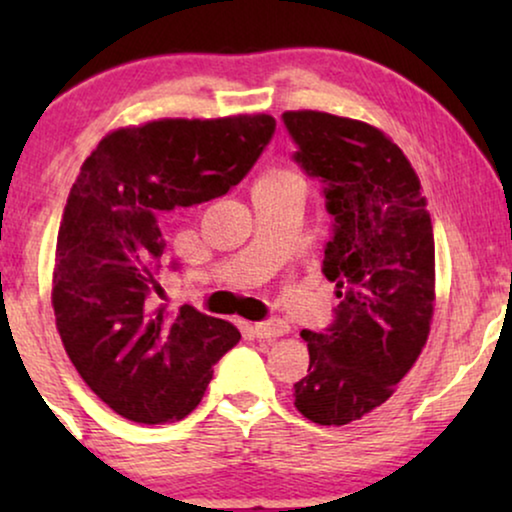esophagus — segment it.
Returning a JSON list of instances; mask_svg holds the SVG:
<instances>
[{
  "instance_id": "esophagus-1",
  "label": "esophagus",
  "mask_w": 512,
  "mask_h": 512,
  "mask_svg": "<svg viewBox=\"0 0 512 512\" xmlns=\"http://www.w3.org/2000/svg\"><path fill=\"white\" fill-rule=\"evenodd\" d=\"M286 333H289V324L282 319H270V321H261V324H254V335L261 340H272Z\"/></svg>"
}]
</instances>
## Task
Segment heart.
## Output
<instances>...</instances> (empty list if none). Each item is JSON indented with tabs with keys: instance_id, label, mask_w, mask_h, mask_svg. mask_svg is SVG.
I'll list each match as a JSON object with an SVG mask.
<instances>
[{
	"instance_id": "obj_1",
	"label": "heart",
	"mask_w": 512,
	"mask_h": 512,
	"mask_svg": "<svg viewBox=\"0 0 512 512\" xmlns=\"http://www.w3.org/2000/svg\"><path fill=\"white\" fill-rule=\"evenodd\" d=\"M277 184H300V181L293 172L272 167V170H268L261 179H258L256 186H277Z\"/></svg>"
}]
</instances>
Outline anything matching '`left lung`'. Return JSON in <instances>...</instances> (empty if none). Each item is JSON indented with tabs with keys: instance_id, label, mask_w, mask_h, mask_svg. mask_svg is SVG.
Here are the masks:
<instances>
[{
	"instance_id": "obj_1",
	"label": "left lung",
	"mask_w": 512,
	"mask_h": 512,
	"mask_svg": "<svg viewBox=\"0 0 512 512\" xmlns=\"http://www.w3.org/2000/svg\"><path fill=\"white\" fill-rule=\"evenodd\" d=\"M307 177L324 184L333 237L324 275L340 298L324 333L303 331L310 368L296 408L321 426L354 422L410 373L431 331L436 244L417 172L375 125L326 111H284Z\"/></svg>"
}]
</instances>
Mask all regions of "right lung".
I'll use <instances>...</instances> for the list:
<instances>
[{"label":"right lung","instance_id":"right-lung-1","mask_svg":"<svg viewBox=\"0 0 512 512\" xmlns=\"http://www.w3.org/2000/svg\"><path fill=\"white\" fill-rule=\"evenodd\" d=\"M275 125L270 114L160 118L111 130L81 165L58 230L51 303L69 361L116 415L184 419L240 340L230 321L156 305L153 263L165 251V216L240 184Z\"/></svg>","mask_w":512,"mask_h":512}]
</instances>
